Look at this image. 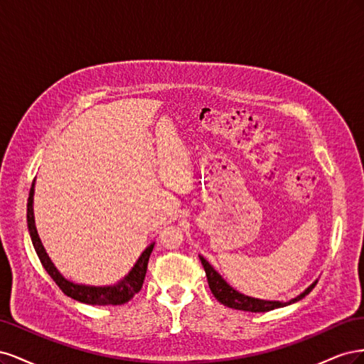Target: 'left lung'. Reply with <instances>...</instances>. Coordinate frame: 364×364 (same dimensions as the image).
Segmentation results:
<instances>
[{
    "label": "left lung",
    "instance_id": "obj_1",
    "mask_svg": "<svg viewBox=\"0 0 364 364\" xmlns=\"http://www.w3.org/2000/svg\"><path fill=\"white\" fill-rule=\"evenodd\" d=\"M202 261V266L205 269L206 278H208V284L209 289H211L213 294L215 296V299L218 302H222L223 305L229 306V308H235V310H241V311H252V313H266L270 310H274V308H281V306H287L290 304H294L297 301H301L302 297H305L308 293H310L314 285L317 284L313 282L310 287H308L304 293H301L299 296H296L294 299L289 301V302H279V301H262V299H255V297L246 296L243 293L237 291L235 289L230 287V285L222 278L217 270H214V267L209 264L203 257H199Z\"/></svg>",
    "mask_w": 364,
    "mask_h": 364
}]
</instances>
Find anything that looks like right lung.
I'll return each mask as SVG.
<instances>
[{
	"instance_id": "obj_1",
	"label": "right lung",
	"mask_w": 364,
	"mask_h": 364,
	"mask_svg": "<svg viewBox=\"0 0 364 364\" xmlns=\"http://www.w3.org/2000/svg\"><path fill=\"white\" fill-rule=\"evenodd\" d=\"M33 194H35V181L31 183V188L28 193V202H27V225L28 232L31 237V243L35 246V250L42 262L43 269L53 278V281L59 285V289L73 299L90 304V305H121L129 302L142 287L147 272V264L150 253L153 250L155 243L146 247V250L141 253V257L135 262V266L121 279L118 284L114 285H105V287H94V285H83V284H74L63 278L60 272L54 267L48 253L42 246V241L38 235L36 225H35V215H33Z\"/></svg>"
}]
</instances>
